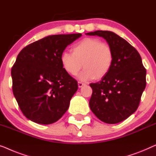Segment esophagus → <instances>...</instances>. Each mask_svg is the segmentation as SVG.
I'll return each instance as SVG.
<instances>
[{
  "label": "esophagus",
  "instance_id": "34e87169",
  "mask_svg": "<svg viewBox=\"0 0 156 156\" xmlns=\"http://www.w3.org/2000/svg\"><path fill=\"white\" fill-rule=\"evenodd\" d=\"M78 87H82L83 86V85H85V83H82V82H78Z\"/></svg>",
  "mask_w": 156,
  "mask_h": 156
}]
</instances>
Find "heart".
I'll use <instances>...</instances> for the list:
<instances>
[{
    "instance_id": "heart-1",
    "label": "heart",
    "mask_w": 156,
    "mask_h": 156,
    "mask_svg": "<svg viewBox=\"0 0 156 156\" xmlns=\"http://www.w3.org/2000/svg\"><path fill=\"white\" fill-rule=\"evenodd\" d=\"M114 54L112 48L95 38H85L72 47V53L65 51L61 56V65L66 72L75 76L84 68L78 76L80 80L87 81L105 77L112 66Z\"/></svg>"
}]
</instances>
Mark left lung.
Here are the masks:
<instances>
[{
  "label": "left lung",
  "instance_id": "1",
  "mask_svg": "<svg viewBox=\"0 0 156 156\" xmlns=\"http://www.w3.org/2000/svg\"><path fill=\"white\" fill-rule=\"evenodd\" d=\"M85 34L104 38L114 54L110 71L101 80L90 83L89 105L96 117L107 124L121 122L134 113L146 85V70L137 50L110 31L98 30Z\"/></svg>",
  "mask_w": 156,
  "mask_h": 156
}]
</instances>
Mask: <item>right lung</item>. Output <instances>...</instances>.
<instances>
[{"label": "right lung", "instance_id": "right-lung-1", "mask_svg": "<svg viewBox=\"0 0 156 156\" xmlns=\"http://www.w3.org/2000/svg\"><path fill=\"white\" fill-rule=\"evenodd\" d=\"M81 36L50 35L30 44L17 55L11 69L12 92L28 119L50 124L68 110L78 83L63 69L61 56Z\"/></svg>", "mask_w": 156, "mask_h": 156}]
</instances>
